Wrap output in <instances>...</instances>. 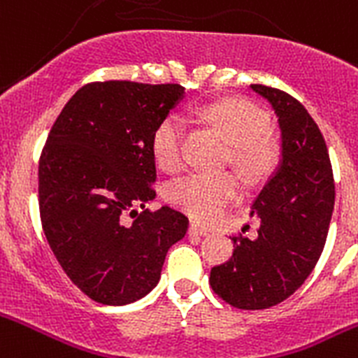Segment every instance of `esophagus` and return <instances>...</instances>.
<instances>
[{
    "label": "esophagus",
    "instance_id": "obj_1",
    "mask_svg": "<svg viewBox=\"0 0 358 358\" xmlns=\"http://www.w3.org/2000/svg\"><path fill=\"white\" fill-rule=\"evenodd\" d=\"M189 234H192V236H208V234H210V229L203 227V225H199V224H190Z\"/></svg>",
    "mask_w": 358,
    "mask_h": 358
}]
</instances>
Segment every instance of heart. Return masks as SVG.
<instances>
[{
	"instance_id": "1",
	"label": "heart",
	"mask_w": 358,
	"mask_h": 358,
	"mask_svg": "<svg viewBox=\"0 0 358 358\" xmlns=\"http://www.w3.org/2000/svg\"><path fill=\"white\" fill-rule=\"evenodd\" d=\"M204 119L222 131L232 143V157L246 176H259L269 169L275 147L266 134L267 119L245 99H224L203 110ZM152 150L159 166L176 171L185 161V122L180 115H168L154 131ZM169 199L197 220L220 217L241 196V185L231 173H192L169 185Z\"/></svg>"
}]
</instances>
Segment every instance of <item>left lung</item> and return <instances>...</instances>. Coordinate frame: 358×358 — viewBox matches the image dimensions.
<instances>
[{
	"label": "left lung",
	"instance_id": "8db88e82",
	"mask_svg": "<svg viewBox=\"0 0 358 358\" xmlns=\"http://www.w3.org/2000/svg\"><path fill=\"white\" fill-rule=\"evenodd\" d=\"M250 89L278 117L282 159L252 204L257 238H232V257L211 269L210 285L231 306L266 310L292 296L317 266L336 190L327 145L308 110L280 89Z\"/></svg>",
	"mask_w": 358,
	"mask_h": 358
}]
</instances>
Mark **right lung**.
Wrapping results in <instances>:
<instances>
[{
    "label": "right lung",
    "instance_id": "right-lung-1",
    "mask_svg": "<svg viewBox=\"0 0 358 358\" xmlns=\"http://www.w3.org/2000/svg\"><path fill=\"white\" fill-rule=\"evenodd\" d=\"M183 94L178 83H87L52 126L38 166L41 225L68 278L96 303L147 296L185 236V215L145 208L157 176L152 136Z\"/></svg>",
    "mask_w": 358,
    "mask_h": 358
}]
</instances>
